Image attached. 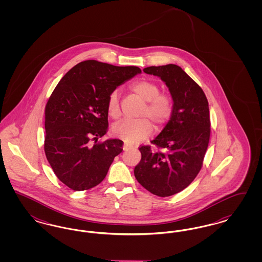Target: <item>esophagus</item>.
<instances>
[{"label": "esophagus", "mask_w": 262, "mask_h": 262, "mask_svg": "<svg viewBox=\"0 0 262 262\" xmlns=\"http://www.w3.org/2000/svg\"><path fill=\"white\" fill-rule=\"evenodd\" d=\"M133 148H134V146H133V145H130V144H129V143H127V142H125V143H124V145H123V149L125 150V151L133 149Z\"/></svg>", "instance_id": "34e87169"}]
</instances>
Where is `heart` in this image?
Returning a JSON list of instances; mask_svg holds the SVG:
<instances>
[{"label":"heart","instance_id":"b5f03b06","mask_svg":"<svg viewBox=\"0 0 262 262\" xmlns=\"http://www.w3.org/2000/svg\"><path fill=\"white\" fill-rule=\"evenodd\" d=\"M129 89L139 99L144 102L141 108L139 117L149 118L156 128L160 129L166 125L173 114V101L167 94L160 93L159 85L148 79H141L134 82ZM107 111L112 119H119L122 115L120 106V95L117 90H114L107 101ZM146 118L123 121L113 126V134L115 137L122 138L127 142L136 143L146 137L152 133V124Z\"/></svg>","mask_w":262,"mask_h":262}]
</instances>
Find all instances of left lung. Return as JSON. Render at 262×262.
<instances>
[{"label": "left lung", "instance_id": "8db88e82", "mask_svg": "<svg viewBox=\"0 0 262 262\" xmlns=\"http://www.w3.org/2000/svg\"><path fill=\"white\" fill-rule=\"evenodd\" d=\"M159 76L169 88L173 114L149 145L139 147L141 160L135 168L137 182L151 193L166 198L185 189L202 167L210 138L208 101L200 85L177 64L143 69Z\"/></svg>", "mask_w": 262, "mask_h": 262}]
</instances>
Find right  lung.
Listing matches in <instances>:
<instances>
[{"mask_svg": "<svg viewBox=\"0 0 262 262\" xmlns=\"http://www.w3.org/2000/svg\"><path fill=\"white\" fill-rule=\"evenodd\" d=\"M140 73L137 67L88 60L75 64L54 89L45 107L44 150L67 187L76 191L96 187L123 151L121 139L98 138L108 130L110 93Z\"/></svg>", "mask_w": 262, "mask_h": 262, "instance_id": "obj_1", "label": "right lung"}]
</instances>
